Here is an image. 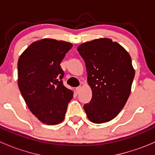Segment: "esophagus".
I'll return each mask as SVG.
<instances>
[{
	"mask_svg": "<svg viewBox=\"0 0 155 155\" xmlns=\"http://www.w3.org/2000/svg\"><path fill=\"white\" fill-rule=\"evenodd\" d=\"M81 89H82V87L81 86H78V87H76V93H79V92H80V91H81Z\"/></svg>",
	"mask_w": 155,
	"mask_h": 155,
	"instance_id": "34e87169",
	"label": "esophagus"
}]
</instances>
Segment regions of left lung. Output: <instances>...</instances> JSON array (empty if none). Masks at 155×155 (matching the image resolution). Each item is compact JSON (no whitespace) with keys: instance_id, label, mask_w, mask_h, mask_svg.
Returning <instances> with one entry per match:
<instances>
[{"instance_id":"obj_1","label":"left lung","mask_w":155,"mask_h":155,"mask_svg":"<svg viewBox=\"0 0 155 155\" xmlns=\"http://www.w3.org/2000/svg\"><path fill=\"white\" fill-rule=\"evenodd\" d=\"M84 59L92 98L84 105L86 115L96 124L118 115L130 96L135 71L127 51L116 42L101 38L78 47Z\"/></svg>"}]
</instances>
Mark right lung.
Instances as JSON below:
<instances>
[{"label": "right lung", "instance_id": "add662e5", "mask_svg": "<svg viewBox=\"0 0 155 155\" xmlns=\"http://www.w3.org/2000/svg\"><path fill=\"white\" fill-rule=\"evenodd\" d=\"M72 43L53 39L34 42L18 61V85L31 112L44 124L61 123L73 98L64 85L60 64Z\"/></svg>", "mask_w": 155, "mask_h": 155}]
</instances>
